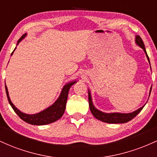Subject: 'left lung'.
<instances>
[{"label": "left lung", "mask_w": 157, "mask_h": 157, "mask_svg": "<svg viewBox=\"0 0 157 157\" xmlns=\"http://www.w3.org/2000/svg\"><path fill=\"white\" fill-rule=\"evenodd\" d=\"M135 43L137 46H140V48H142L143 49L144 52L145 53V55H146V57L148 60L149 64H150L151 67V63H150V60H149V57L147 56V54L146 52V50H145V44H144L143 41L141 37L139 35H136L135 37ZM151 89H152V86L150 89V92H149V96L151 94ZM89 108L90 111H91V113L93 114V116L95 118L97 119V120H100V121L107 122V123H111V124H117V123H125V122L130 121V120H132L133 118H134L136 115L138 114L140 111H142V109H143V107L145 106H142L141 108L138 109L136 111H133V112L131 113H119V112H113V113H105L102 112V111H100L99 109H97L93 104L92 98H91V92H90V90L89 89Z\"/></svg>", "instance_id": "left-lung-1"}]
</instances>
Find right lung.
<instances>
[{"mask_svg":"<svg viewBox=\"0 0 157 157\" xmlns=\"http://www.w3.org/2000/svg\"><path fill=\"white\" fill-rule=\"evenodd\" d=\"M26 33L24 34V35L18 40L17 46L19 44V43L21 42L22 40H23L26 37ZM15 49H15H14V51L12 52L11 56L13 55ZM77 82V80H73L71 81V82H68V83H66V85H64L62 90H61L60 96L58 97L57 100H56L52 105L48 106V107L46 108V109L43 110V111H40V112L37 113H33V114H29V113H23L22 111H20L19 109H17V108L15 107V105L12 103V101H11L6 85H5V89H6V96L7 98H8L9 102H10V105L12 106V108L13 109L14 111H15V112L18 115L19 117L21 118V120H23V121L27 122V123L31 124V125H43L52 123V122L57 121L59 119L62 117V116L64 113L65 109H66V101H67L68 91H69L70 88H71L74 84L76 83Z\"/></svg>","mask_w":157,"mask_h":157,"instance_id":"obj_1","label":"right lung"}]
</instances>
